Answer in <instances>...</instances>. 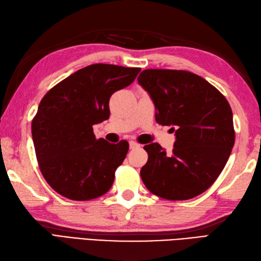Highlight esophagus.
Returning <instances> with one entry per match:
<instances>
[{
	"mask_svg": "<svg viewBox=\"0 0 261 261\" xmlns=\"http://www.w3.org/2000/svg\"><path fill=\"white\" fill-rule=\"evenodd\" d=\"M129 146H130V149H135V148L140 147L139 143H137V142H135V141H130V142H129Z\"/></svg>",
	"mask_w": 261,
	"mask_h": 261,
	"instance_id": "esophagus-1",
	"label": "esophagus"
}]
</instances>
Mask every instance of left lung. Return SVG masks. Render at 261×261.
<instances>
[{
	"label": "left lung",
	"mask_w": 261,
	"mask_h": 261,
	"mask_svg": "<svg viewBox=\"0 0 261 261\" xmlns=\"http://www.w3.org/2000/svg\"><path fill=\"white\" fill-rule=\"evenodd\" d=\"M156 109V121L171 125L176 141L167 154L159 143L143 147L148 162L140 171L154 195L185 201L207 190L228 162L234 145L232 110L207 81L186 70L146 69L138 77Z\"/></svg>",
	"instance_id": "8db88e82"
}]
</instances>
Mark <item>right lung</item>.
I'll list each match as a JSON object with an SVG mask.
<instances>
[{"label":"right lung","instance_id":"add662e5","mask_svg":"<svg viewBox=\"0 0 261 261\" xmlns=\"http://www.w3.org/2000/svg\"><path fill=\"white\" fill-rule=\"evenodd\" d=\"M140 68L94 64L54 86L32 120L41 174L54 191L73 201L104 195L112 186L129 143L96 139L93 125L110 118V97L129 86Z\"/></svg>","mask_w":261,"mask_h":261}]
</instances>
